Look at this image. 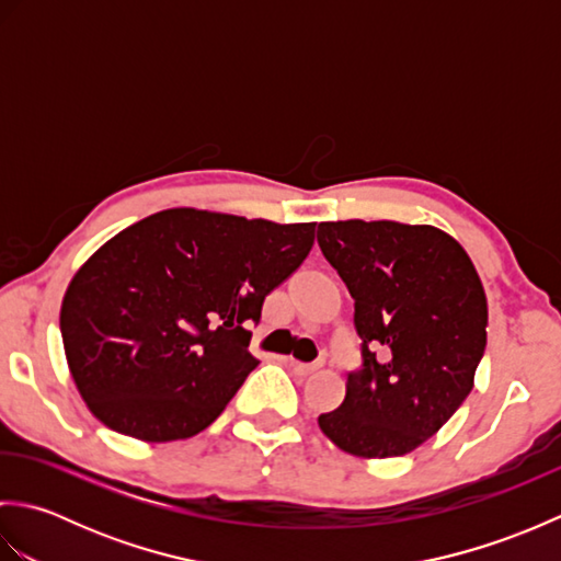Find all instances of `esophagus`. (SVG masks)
Here are the masks:
<instances>
[{
  "mask_svg": "<svg viewBox=\"0 0 561 561\" xmlns=\"http://www.w3.org/2000/svg\"><path fill=\"white\" fill-rule=\"evenodd\" d=\"M289 366L294 368V374H299V376H311V374L316 371V368H320V366H323V364H320V362H313V364H304V362H291Z\"/></svg>",
  "mask_w": 561,
  "mask_h": 561,
  "instance_id": "obj_1",
  "label": "esophagus"
}]
</instances>
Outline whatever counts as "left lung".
<instances>
[{
  "instance_id": "8db88e82",
  "label": "left lung",
  "mask_w": 561,
  "mask_h": 561,
  "mask_svg": "<svg viewBox=\"0 0 561 561\" xmlns=\"http://www.w3.org/2000/svg\"><path fill=\"white\" fill-rule=\"evenodd\" d=\"M318 245L354 299L362 368L323 434L359 458H396L444 426L474 386L486 296L462 245L434 226L323 221Z\"/></svg>"
}]
</instances>
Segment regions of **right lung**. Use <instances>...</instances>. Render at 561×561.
<instances>
[{
    "label": "right lung",
    "instance_id": "obj_1",
    "mask_svg": "<svg viewBox=\"0 0 561 561\" xmlns=\"http://www.w3.org/2000/svg\"><path fill=\"white\" fill-rule=\"evenodd\" d=\"M316 224L190 207L113 236L69 282L59 330L96 420L141 440L207 428L257 359L250 323L311 253Z\"/></svg>",
    "mask_w": 561,
    "mask_h": 561
}]
</instances>
